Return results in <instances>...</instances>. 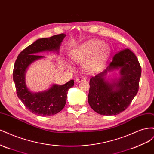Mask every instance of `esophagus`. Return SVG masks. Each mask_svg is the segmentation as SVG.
Listing matches in <instances>:
<instances>
[{
	"instance_id": "34e87169",
	"label": "esophagus",
	"mask_w": 154,
	"mask_h": 154,
	"mask_svg": "<svg viewBox=\"0 0 154 154\" xmlns=\"http://www.w3.org/2000/svg\"><path fill=\"white\" fill-rule=\"evenodd\" d=\"M83 81H86V78L85 77H80V78H76V82L77 83H80Z\"/></svg>"
}]
</instances>
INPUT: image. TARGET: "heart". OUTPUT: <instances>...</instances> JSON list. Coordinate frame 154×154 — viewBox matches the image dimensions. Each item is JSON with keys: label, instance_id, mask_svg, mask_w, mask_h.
Segmentation results:
<instances>
[{"label": "heart", "instance_id": "b5f03b06", "mask_svg": "<svg viewBox=\"0 0 154 154\" xmlns=\"http://www.w3.org/2000/svg\"><path fill=\"white\" fill-rule=\"evenodd\" d=\"M110 54V48L103 41L90 40L78 45L71 51L72 61L83 63L88 71H98L103 67ZM69 66V64H67Z\"/></svg>", "mask_w": 154, "mask_h": 154}]
</instances>
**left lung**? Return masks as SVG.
Listing matches in <instances>:
<instances>
[{"label": "left lung", "instance_id": "left-lung-1", "mask_svg": "<svg viewBox=\"0 0 154 154\" xmlns=\"http://www.w3.org/2000/svg\"><path fill=\"white\" fill-rule=\"evenodd\" d=\"M119 71V76L107 77L108 73ZM141 68L131 51L116 54L103 72L90 79L88 102L96 112L113 116L122 112L131 103L139 89Z\"/></svg>", "mask_w": 154, "mask_h": 154}]
</instances>
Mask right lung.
Returning <instances> with one entry per match:
<instances>
[{"instance_id": "right-lung-1", "label": "right lung", "mask_w": 154, "mask_h": 154, "mask_svg": "<svg viewBox=\"0 0 154 154\" xmlns=\"http://www.w3.org/2000/svg\"><path fill=\"white\" fill-rule=\"evenodd\" d=\"M66 36L63 33L36 40L18 54L15 61L13 77L17 94L27 110L35 114L49 116L58 113L66 105L69 89L74 85V81L71 80L63 85L53 83L44 91L32 92L26 82L29 67L36 61L45 58L39 54L54 52L59 54L60 47Z\"/></svg>"}]
</instances>
